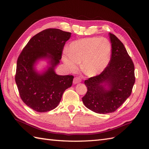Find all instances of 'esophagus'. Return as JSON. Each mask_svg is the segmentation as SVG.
Listing matches in <instances>:
<instances>
[{"instance_id":"1","label":"esophagus","mask_w":149,"mask_h":149,"mask_svg":"<svg viewBox=\"0 0 149 149\" xmlns=\"http://www.w3.org/2000/svg\"><path fill=\"white\" fill-rule=\"evenodd\" d=\"M81 80L79 78L76 77V78H74V79H73V84H77V83H79L81 82Z\"/></svg>"}]
</instances>
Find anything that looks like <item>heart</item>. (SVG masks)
Returning <instances> with one entry per match:
<instances>
[{
  "instance_id": "obj_1",
  "label": "heart",
  "mask_w": 149,
  "mask_h": 149,
  "mask_svg": "<svg viewBox=\"0 0 149 149\" xmlns=\"http://www.w3.org/2000/svg\"><path fill=\"white\" fill-rule=\"evenodd\" d=\"M112 47L105 38H86L76 40L69 47V53L62 57L63 61L71 71H75L79 63L85 74L96 76L104 71L109 65Z\"/></svg>"
}]
</instances>
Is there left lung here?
<instances>
[{"mask_svg":"<svg viewBox=\"0 0 149 149\" xmlns=\"http://www.w3.org/2000/svg\"><path fill=\"white\" fill-rule=\"evenodd\" d=\"M111 60L106 69L85 80L88 91L82 98L84 106L98 114L116 111L130 96L135 83L134 65L123 43L109 33Z\"/></svg>","mask_w":149,"mask_h":149,"instance_id":"obj_1","label":"left lung"}]
</instances>
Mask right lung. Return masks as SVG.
<instances>
[{
	"label": "right lung",
	"mask_w": 149,
	"mask_h": 149,
	"mask_svg": "<svg viewBox=\"0 0 149 149\" xmlns=\"http://www.w3.org/2000/svg\"><path fill=\"white\" fill-rule=\"evenodd\" d=\"M71 34L57 29L40 31L29 40L18 58L15 79L20 96L35 111L45 112L55 109L65 90L71 86L73 76L58 75L55 72ZM40 59H48L49 63L41 74L34 67Z\"/></svg>",
	"instance_id": "right-lung-1"
}]
</instances>
